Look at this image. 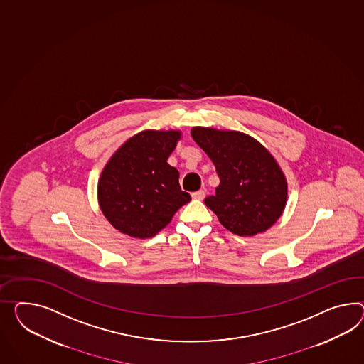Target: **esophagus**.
<instances>
[{
  "label": "esophagus",
  "mask_w": 364,
  "mask_h": 364,
  "mask_svg": "<svg viewBox=\"0 0 364 364\" xmlns=\"http://www.w3.org/2000/svg\"><path fill=\"white\" fill-rule=\"evenodd\" d=\"M205 193L203 190H198L196 193H193V198L196 200H203L205 199Z\"/></svg>",
  "instance_id": "1"
}]
</instances>
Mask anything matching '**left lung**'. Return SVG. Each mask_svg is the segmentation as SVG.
Masks as SVG:
<instances>
[{
  "label": "left lung",
  "mask_w": 364,
  "mask_h": 364,
  "mask_svg": "<svg viewBox=\"0 0 364 364\" xmlns=\"http://www.w3.org/2000/svg\"><path fill=\"white\" fill-rule=\"evenodd\" d=\"M191 137L220 178L215 196L205 203L224 228L255 236L276 223L288 200V183L269 150L242 132L194 127Z\"/></svg>",
  "instance_id": "obj_1"
}]
</instances>
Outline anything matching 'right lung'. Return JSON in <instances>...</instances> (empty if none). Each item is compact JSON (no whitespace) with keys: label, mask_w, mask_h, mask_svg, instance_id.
Returning a JSON list of instances; mask_svg holds the SVG:
<instances>
[{"label":"right lung","mask_w":364,"mask_h":364,"mask_svg":"<svg viewBox=\"0 0 364 364\" xmlns=\"http://www.w3.org/2000/svg\"><path fill=\"white\" fill-rule=\"evenodd\" d=\"M182 133L140 132L125 141L104 166L97 183L100 210L113 227L136 239L165 228L191 200L179 186V173L168 164Z\"/></svg>","instance_id":"obj_1"}]
</instances>
